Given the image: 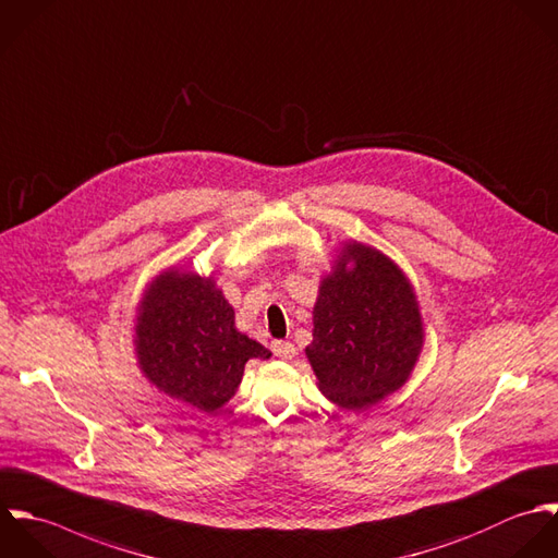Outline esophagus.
Masks as SVG:
<instances>
[{"label": "esophagus", "instance_id": "1", "mask_svg": "<svg viewBox=\"0 0 558 558\" xmlns=\"http://www.w3.org/2000/svg\"><path fill=\"white\" fill-rule=\"evenodd\" d=\"M272 353L279 357V360H292L296 355V349L292 342H286V340H275L272 342Z\"/></svg>", "mask_w": 558, "mask_h": 558}]
</instances>
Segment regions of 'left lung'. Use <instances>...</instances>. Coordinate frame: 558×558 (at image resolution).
I'll return each mask as SVG.
<instances>
[{"label":"left lung","instance_id":"left-lung-1","mask_svg":"<svg viewBox=\"0 0 558 558\" xmlns=\"http://www.w3.org/2000/svg\"><path fill=\"white\" fill-rule=\"evenodd\" d=\"M422 342V316L402 270L380 251L349 242L320 283L305 349L320 391L344 409H366L409 378Z\"/></svg>","mask_w":558,"mask_h":558}]
</instances>
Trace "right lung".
<instances>
[{
    "mask_svg": "<svg viewBox=\"0 0 558 558\" xmlns=\"http://www.w3.org/2000/svg\"><path fill=\"white\" fill-rule=\"evenodd\" d=\"M233 318L211 279L178 270L160 275L138 307L141 371L171 398L216 411L235 393L248 360H270V351L240 333Z\"/></svg>",
    "mask_w": 558,
    "mask_h": 558,
    "instance_id": "right-lung-1",
    "label": "right lung"
}]
</instances>
